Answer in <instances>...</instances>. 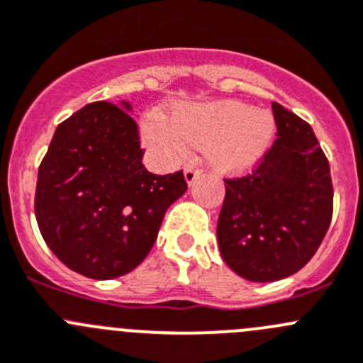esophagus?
Segmentation results:
<instances>
[{"instance_id":"34e87169","label":"esophagus","mask_w":363,"mask_h":363,"mask_svg":"<svg viewBox=\"0 0 363 363\" xmlns=\"http://www.w3.org/2000/svg\"><path fill=\"white\" fill-rule=\"evenodd\" d=\"M200 174H202V170H200V168H196L195 164H186L184 177H186V182H188L189 186L196 181V177H200Z\"/></svg>"}]
</instances>
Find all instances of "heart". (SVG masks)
<instances>
[{
	"label": "heart",
	"mask_w": 363,
	"mask_h": 363,
	"mask_svg": "<svg viewBox=\"0 0 363 363\" xmlns=\"http://www.w3.org/2000/svg\"><path fill=\"white\" fill-rule=\"evenodd\" d=\"M273 135V117L239 101L181 104L170 118L149 113L142 122L143 143L164 164L181 160L193 145L207 147L209 160L223 170H248Z\"/></svg>",
	"instance_id": "obj_1"
}]
</instances>
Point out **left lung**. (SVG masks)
<instances>
[{"label": "left lung", "instance_id": "8db88e82", "mask_svg": "<svg viewBox=\"0 0 363 363\" xmlns=\"http://www.w3.org/2000/svg\"><path fill=\"white\" fill-rule=\"evenodd\" d=\"M277 140L248 175L225 179L218 245L250 282L294 275L318 252L333 213L330 164L314 131L273 103Z\"/></svg>", "mask_w": 363, "mask_h": 363}]
</instances>
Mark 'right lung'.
<instances>
[{
  "label": "right lung",
  "instance_id": "right-lung-1",
  "mask_svg": "<svg viewBox=\"0 0 363 363\" xmlns=\"http://www.w3.org/2000/svg\"><path fill=\"white\" fill-rule=\"evenodd\" d=\"M86 104L56 128L38 167L35 216L45 245L69 269L96 280L125 275L154 246L184 174L143 167L131 104Z\"/></svg>",
  "mask_w": 363,
  "mask_h": 363
}]
</instances>
